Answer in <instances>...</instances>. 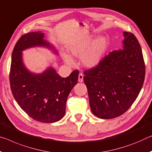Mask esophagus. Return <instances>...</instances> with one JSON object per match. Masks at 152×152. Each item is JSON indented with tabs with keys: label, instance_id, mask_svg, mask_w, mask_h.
<instances>
[{
	"label": "esophagus",
	"instance_id": "1",
	"mask_svg": "<svg viewBox=\"0 0 152 152\" xmlns=\"http://www.w3.org/2000/svg\"><path fill=\"white\" fill-rule=\"evenodd\" d=\"M83 77L84 75L82 73H80L78 75V82H80V83H83Z\"/></svg>",
	"mask_w": 152,
	"mask_h": 152
}]
</instances>
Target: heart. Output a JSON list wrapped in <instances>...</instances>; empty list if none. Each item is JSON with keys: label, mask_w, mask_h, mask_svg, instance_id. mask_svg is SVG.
<instances>
[{"label": "heart", "mask_w": 152, "mask_h": 152, "mask_svg": "<svg viewBox=\"0 0 152 152\" xmlns=\"http://www.w3.org/2000/svg\"><path fill=\"white\" fill-rule=\"evenodd\" d=\"M109 42L106 37H100L95 39L87 37L74 43L69 50L72 56L80 57L82 64L86 67L92 68L101 63L108 49ZM65 63L72 65L73 59L69 55H62Z\"/></svg>", "instance_id": "obj_1"}]
</instances>
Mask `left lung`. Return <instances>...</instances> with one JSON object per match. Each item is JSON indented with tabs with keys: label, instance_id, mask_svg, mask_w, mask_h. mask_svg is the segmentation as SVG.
<instances>
[{
	"label": "left lung",
	"instance_id": "obj_1",
	"mask_svg": "<svg viewBox=\"0 0 152 152\" xmlns=\"http://www.w3.org/2000/svg\"><path fill=\"white\" fill-rule=\"evenodd\" d=\"M122 49L114 50L84 72L91 112L102 119L126 112L136 100L145 80V66L138 40L124 32Z\"/></svg>",
	"mask_w": 152,
	"mask_h": 152
}]
</instances>
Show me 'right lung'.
Wrapping results in <instances>:
<instances>
[{"label": "right lung", "mask_w": 152, "mask_h": 152, "mask_svg": "<svg viewBox=\"0 0 152 152\" xmlns=\"http://www.w3.org/2000/svg\"><path fill=\"white\" fill-rule=\"evenodd\" d=\"M44 33L29 32L22 35L12 53L9 79L14 98L29 116L37 121L52 123L66 114V102L72 89L77 84L78 70L62 78L49 67L40 74L32 73L23 61L22 51L29 48L43 47L57 54V50L44 39Z\"/></svg>", "instance_id": "1"}]
</instances>
